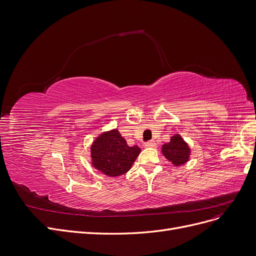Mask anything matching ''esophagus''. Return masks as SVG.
<instances>
[{
  "label": "esophagus",
  "mask_w": 256,
  "mask_h": 256,
  "mask_svg": "<svg viewBox=\"0 0 256 256\" xmlns=\"http://www.w3.org/2000/svg\"><path fill=\"white\" fill-rule=\"evenodd\" d=\"M155 146H156V142L154 140H150L146 144V146H148V148H154Z\"/></svg>",
  "instance_id": "esophagus-1"
}]
</instances>
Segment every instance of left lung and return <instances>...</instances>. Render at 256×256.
<instances>
[{
	"label": "left lung",
	"instance_id": "obj_1",
	"mask_svg": "<svg viewBox=\"0 0 256 256\" xmlns=\"http://www.w3.org/2000/svg\"><path fill=\"white\" fill-rule=\"evenodd\" d=\"M162 154L173 164L182 166L188 160L190 148L180 136L175 135L171 137V141L168 144L162 146Z\"/></svg>",
	"mask_w": 256,
	"mask_h": 256
}]
</instances>
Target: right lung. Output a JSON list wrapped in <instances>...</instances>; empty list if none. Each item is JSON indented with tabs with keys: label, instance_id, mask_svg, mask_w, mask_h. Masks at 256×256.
<instances>
[{
	"label": "right lung",
	"instance_id": "obj_1",
	"mask_svg": "<svg viewBox=\"0 0 256 256\" xmlns=\"http://www.w3.org/2000/svg\"><path fill=\"white\" fill-rule=\"evenodd\" d=\"M92 164L103 174L110 177L126 174L133 166L141 150L128 146L118 130L101 134L90 148Z\"/></svg>",
	"mask_w": 256,
	"mask_h": 256
}]
</instances>
